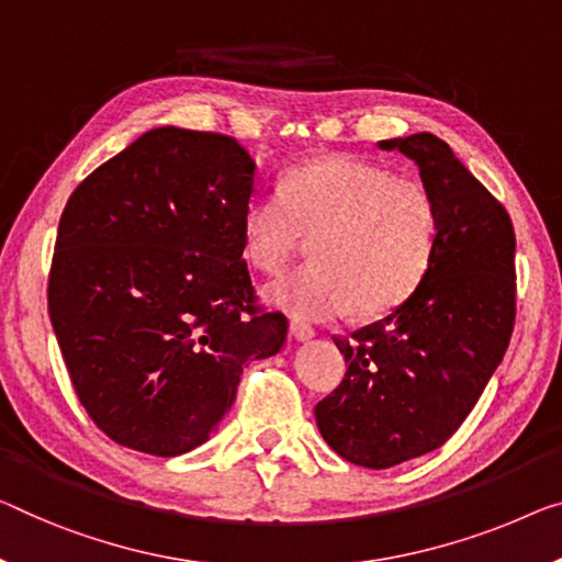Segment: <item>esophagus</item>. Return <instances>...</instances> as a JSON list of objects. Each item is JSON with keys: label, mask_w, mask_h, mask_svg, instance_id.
<instances>
[{"label": "esophagus", "mask_w": 562, "mask_h": 562, "mask_svg": "<svg viewBox=\"0 0 562 562\" xmlns=\"http://www.w3.org/2000/svg\"><path fill=\"white\" fill-rule=\"evenodd\" d=\"M290 333L295 340H310L315 335V328L303 321H290Z\"/></svg>", "instance_id": "34e87169"}]
</instances>
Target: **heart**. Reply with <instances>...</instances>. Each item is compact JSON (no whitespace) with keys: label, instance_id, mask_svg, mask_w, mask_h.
<instances>
[{"label":"heart","instance_id":"b5f03b06","mask_svg":"<svg viewBox=\"0 0 562 562\" xmlns=\"http://www.w3.org/2000/svg\"><path fill=\"white\" fill-rule=\"evenodd\" d=\"M305 239L315 262L267 288L274 305L307 321H333L356 305L361 315H386L431 270L439 209L422 181L386 164L310 158L241 212V249L257 272L280 274Z\"/></svg>","mask_w":562,"mask_h":562}]
</instances>
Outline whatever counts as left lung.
I'll return each mask as SVG.
<instances>
[{
  "label": "left lung",
  "mask_w": 562,
  "mask_h": 562,
  "mask_svg": "<svg viewBox=\"0 0 562 562\" xmlns=\"http://www.w3.org/2000/svg\"><path fill=\"white\" fill-rule=\"evenodd\" d=\"M412 158L439 209L431 270L383 321L335 335L346 379L315 406L323 439L358 467L439 449L472 412L509 346L517 313L507 209L431 133L381 140Z\"/></svg>",
  "instance_id": "obj_1"
}]
</instances>
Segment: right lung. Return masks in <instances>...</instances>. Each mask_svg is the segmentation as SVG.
I'll list each match as a JSON object with an SVG mask.
<instances>
[{"mask_svg": "<svg viewBox=\"0 0 562 562\" xmlns=\"http://www.w3.org/2000/svg\"><path fill=\"white\" fill-rule=\"evenodd\" d=\"M255 164L237 138L164 125L67 199L47 280L57 346L108 439L150 457L199 447L241 366L274 356L288 317L241 259Z\"/></svg>", "mask_w": 562, "mask_h": 562, "instance_id": "1", "label": "right lung"}]
</instances>
